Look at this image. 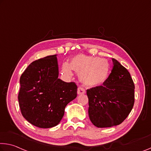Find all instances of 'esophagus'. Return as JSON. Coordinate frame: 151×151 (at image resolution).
<instances>
[{"instance_id":"esophagus-1","label":"esophagus","mask_w":151,"mask_h":151,"mask_svg":"<svg viewBox=\"0 0 151 151\" xmlns=\"http://www.w3.org/2000/svg\"><path fill=\"white\" fill-rule=\"evenodd\" d=\"M77 93L78 95H81V94H84V93H86V91L85 89L83 87H79L78 88V90H77Z\"/></svg>"}]
</instances>
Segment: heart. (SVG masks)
Here are the masks:
<instances>
[{"label": "heart", "instance_id": "obj_1", "mask_svg": "<svg viewBox=\"0 0 151 151\" xmlns=\"http://www.w3.org/2000/svg\"><path fill=\"white\" fill-rule=\"evenodd\" d=\"M73 70L79 73L83 83L95 87L104 83L109 78L110 65L106 59L79 54L74 57L70 63L64 62L62 65V71L66 76L73 75Z\"/></svg>", "mask_w": 151, "mask_h": 151}]
</instances>
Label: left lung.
Returning a JSON list of instances; mask_svg holds the SVG:
<instances>
[{
  "instance_id": "left-lung-1",
  "label": "left lung",
  "mask_w": 151,
  "mask_h": 151,
  "mask_svg": "<svg viewBox=\"0 0 151 151\" xmlns=\"http://www.w3.org/2000/svg\"><path fill=\"white\" fill-rule=\"evenodd\" d=\"M104 84L87 90L88 116L94 126L109 128L122 123L134 104V84L130 74L116 59Z\"/></svg>"
}]
</instances>
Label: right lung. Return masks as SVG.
<instances>
[{"label": "right lung", "instance_id": "obj_1", "mask_svg": "<svg viewBox=\"0 0 151 151\" xmlns=\"http://www.w3.org/2000/svg\"><path fill=\"white\" fill-rule=\"evenodd\" d=\"M56 55L31 63L20 78L18 100L21 114L30 124L49 128L60 123L64 109L77 95L75 83L58 78Z\"/></svg>", "mask_w": 151, "mask_h": 151}]
</instances>
